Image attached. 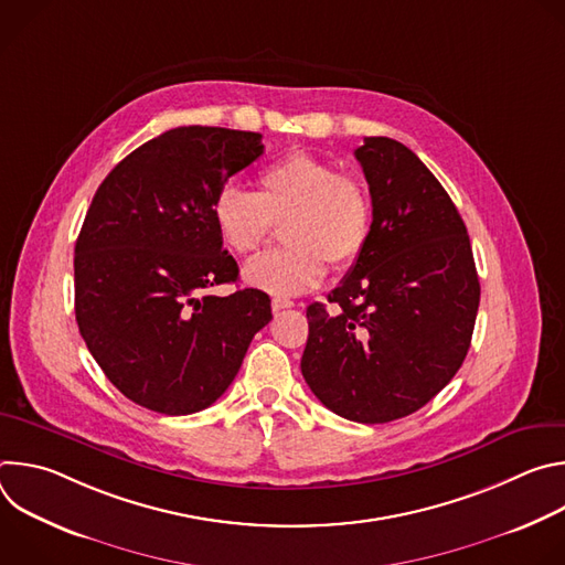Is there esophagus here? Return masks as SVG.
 I'll use <instances>...</instances> for the list:
<instances>
[{
  "label": "esophagus",
  "mask_w": 565,
  "mask_h": 565,
  "mask_svg": "<svg viewBox=\"0 0 565 565\" xmlns=\"http://www.w3.org/2000/svg\"><path fill=\"white\" fill-rule=\"evenodd\" d=\"M292 306H295V303H292L290 299H281V297H275V299H273V310H275V312H279V310H284V308H292Z\"/></svg>",
  "instance_id": "obj_1"
}]
</instances>
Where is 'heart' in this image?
<instances>
[{"label":"heart","instance_id":"heart-1","mask_svg":"<svg viewBox=\"0 0 565 565\" xmlns=\"http://www.w3.org/2000/svg\"><path fill=\"white\" fill-rule=\"evenodd\" d=\"M210 214L234 255L257 253L273 223H284L288 248L253 259L244 279L264 292L292 297L321 284L327 262L347 268L360 257L373 207L360 179L340 174L331 160L295 149L259 172L255 194L232 185L218 190Z\"/></svg>","mask_w":565,"mask_h":565}]
</instances>
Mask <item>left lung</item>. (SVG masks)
<instances>
[{"label":"left lung","instance_id":"obj_1","mask_svg":"<svg viewBox=\"0 0 565 565\" xmlns=\"http://www.w3.org/2000/svg\"><path fill=\"white\" fill-rule=\"evenodd\" d=\"M373 221L366 246L329 295L310 303L301 375L338 416L405 418L460 369L480 301L467 227L445 188L402 142L355 149Z\"/></svg>","mask_w":565,"mask_h":565}]
</instances>
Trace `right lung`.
I'll use <instances>...</instances> for the list:
<instances>
[{
    "instance_id": "right-lung-1",
    "label": "right lung",
    "mask_w": 565,
    "mask_h": 565,
    "mask_svg": "<svg viewBox=\"0 0 565 565\" xmlns=\"http://www.w3.org/2000/svg\"><path fill=\"white\" fill-rule=\"evenodd\" d=\"M262 153L255 131L177 127L122 158L89 205L75 241V321L109 382L145 409L210 407L273 319L257 288L207 295L238 277L212 199Z\"/></svg>"
}]
</instances>
